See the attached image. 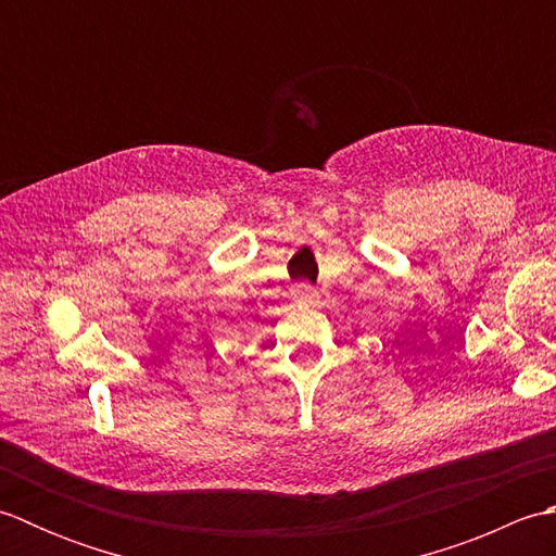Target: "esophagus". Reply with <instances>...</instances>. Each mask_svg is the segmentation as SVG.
I'll use <instances>...</instances> for the list:
<instances>
[{"instance_id":"obj_1","label":"esophagus","mask_w":556,"mask_h":556,"mask_svg":"<svg viewBox=\"0 0 556 556\" xmlns=\"http://www.w3.org/2000/svg\"><path fill=\"white\" fill-rule=\"evenodd\" d=\"M293 299H296L299 303H315L317 301V291H315V287H311V285H296V289H293Z\"/></svg>"}]
</instances>
